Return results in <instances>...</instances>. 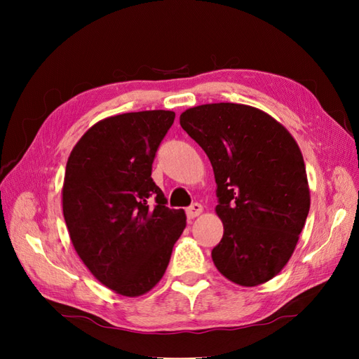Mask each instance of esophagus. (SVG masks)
Returning a JSON list of instances; mask_svg holds the SVG:
<instances>
[{
    "mask_svg": "<svg viewBox=\"0 0 359 359\" xmlns=\"http://www.w3.org/2000/svg\"><path fill=\"white\" fill-rule=\"evenodd\" d=\"M202 211H203V206L201 203H193L187 208V217L189 219H194V217L202 214Z\"/></svg>",
    "mask_w": 359,
    "mask_h": 359,
    "instance_id": "1",
    "label": "esophagus"
}]
</instances>
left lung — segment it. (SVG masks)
Listing matches in <instances>:
<instances>
[{"label": "left lung", "mask_w": 359, "mask_h": 359, "mask_svg": "<svg viewBox=\"0 0 359 359\" xmlns=\"http://www.w3.org/2000/svg\"><path fill=\"white\" fill-rule=\"evenodd\" d=\"M180 124L214 170L215 212L224 227L211 253L214 265L240 286L266 283L289 262L310 210L297 140L273 116L247 104L190 107Z\"/></svg>", "instance_id": "left-lung-1"}]
</instances>
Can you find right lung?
I'll list each match as a JSON object with an SVG mask.
<instances>
[{"label":"right lung","instance_id":"add662e5","mask_svg":"<svg viewBox=\"0 0 359 359\" xmlns=\"http://www.w3.org/2000/svg\"><path fill=\"white\" fill-rule=\"evenodd\" d=\"M175 112L104 118L78 140L67 160L62 214L72 244L102 285L140 297L161 280L186 227L151 178L158 145Z\"/></svg>","mask_w":359,"mask_h":359}]
</instances>
